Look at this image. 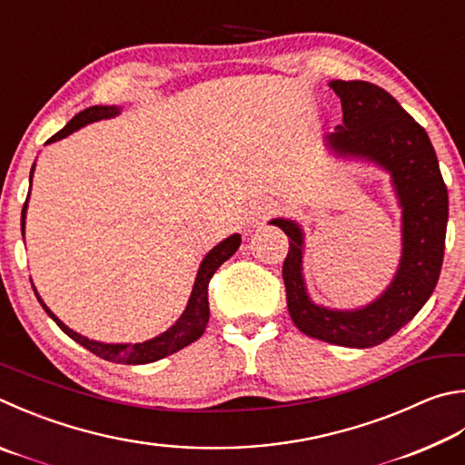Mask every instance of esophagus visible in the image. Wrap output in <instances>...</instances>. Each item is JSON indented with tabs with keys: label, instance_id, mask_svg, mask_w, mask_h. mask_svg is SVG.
<instances>
[{
	"label": "esophagus",
	"instance_id": "1",
	"mask_svg": "<svg viewBox=\"0 0 465 465\" xmlns=\"http://www.w3.org/2000/svg\"><path fill=\"white\" fill-rule=\"evenodd\" d=\"M270 205H262V207H256V209H250L248 213H246V217H243V223H246L248 227H252V225H256L258 222H262V219H264L266 215H270Z\"/></svg>",
	"mask_w": 465,
	"mask_h": 465
}]
</instances>
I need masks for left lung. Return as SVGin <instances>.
Segmentation results:
<instances>
[{"label":"left lung","mask_w":465,"mask_h":465,"mask_svg":"<svg viewBox=\"0 0 465 465\" xmlns=\"http://www.w3.org/2000/svg\"><path fill=\"white\" fill-rule=\"evenodd\" d=\"M343 124L323 144L335 158L361 160L391 174L401 207L402 252L391 284L358 309H329L311 301L302 276L305 232L286 217L272 219L289 235L282 266L292 323L315 340L343 348H374L415 317L435 291L443 264L450 199L427 132L391 93L366 81H331Z\"/></svg>","instance_id":"8db88e82"}]
</instances>
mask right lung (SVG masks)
<instances>
[{
  "label": "right lung",
  "instance_id": "right-lung-1",
  "mask_svg": "<svg viewBox=\"0 0 465 465\" xmlns=\"http://www.w3.org/2000/svg\"><path fill=\"white\" fill-rule=\"evenodd\" d=\"M117 114H120V107H117V105H93V107H87L85 112L74 115L73 120L66 124L61 132H56L54 136L46 142V144H53V142H56V140H63L66 136H71L73 132L81 130L83 125L99 122V120H109V117H115ZM34 166H36V163L32 164V171H30V189H32ZM28 199H30V193H28ZM28 199H26V203H24V209H22V238H24V230H26ZM240 243H242V235L233 233V235H230V238L219 242L215 248H211L207 252L205 258L201 260V264H199L195 284H193L191 297H189L187 307H184V311H183V315L176 319L174 323L166 329V331H163L156 337H152V340L142 341V343H104V341L89 340V337L73 331L71 327H66L63 321L58 319L53 313V311H50L45 305V301L40 299L36 286L32 284V289H34V292H36L38 302L42 305V309L46 311V315L53 319L54 323L61 327L66 335L71 337V340L81 343L83 348L93 351L95 356L104 358L107 361H114V364H128V366L152 364V361H158V360H163L166 356H171V353H174V351L187 348L189 343L197 341L199 337L203 335L205 327H207V321H209V301H207L209 281H211V276L215 274V270L222 266L225 260H230L235 254V252H238Z\"/></svg>",
  "mask_w": 465,
  "mask_h": 465
}]
</instances>
